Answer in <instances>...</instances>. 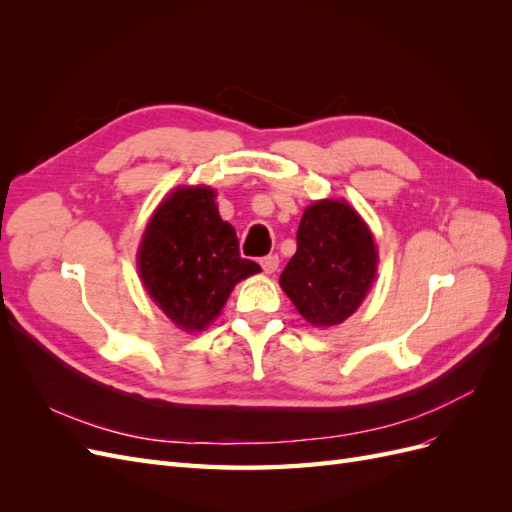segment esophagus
<instances>
[{
    "instance_id": "obj_1",
    "label": "esophagus",
    "mask_w": 512,
    "mask_h": 512,
    "mask_svg": "<svg viewBox=\"0 0 512 512\" xmlns=\"http://www.w3.org/2000/svg\"><path fill=\"white\" fill-rule=\"evenodd\" d=\"M260 267H262V271H265L267 275H271V273L277 271V267H280V258H277L275 254H269L265 258H260Z\"/></svg>"
}]
</instances>
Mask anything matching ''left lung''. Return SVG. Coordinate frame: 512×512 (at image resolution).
Returning a JSON list of instances; mask_svg holds the SVG:
<instances>
[{"label":"left lung","mask_w":512,"mask_h":512,"mask_svg":"<svg viewBox=\"0 0 512 512\" xmlns=\"http://www.w3.org/2000/svg\"><path fill=\"white\" fill-rule=\"evenodd\" d=\"M374 235L346 200H318L301 218L297 254L280 286L297 312L314 327H335L350 318L376 280Z\"/></svg>","instance_id":"obj_1"}]
</instances>
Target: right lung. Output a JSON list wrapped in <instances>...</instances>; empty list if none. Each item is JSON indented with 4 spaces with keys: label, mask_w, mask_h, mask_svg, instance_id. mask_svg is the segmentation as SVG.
<instances>
[{
    "label": "right lung",
    "mask_w": 512,
    "mask_h": 512,
    "mask_svg": "<svg viewBox=\"0 0 512 512\" xmlns=\"http://www.w3.org/2000/svg\"><path fill=\"white\" fill-rule=\"evenodd\" d=\"M215 190L181 185L143 232L138 275L149 297L181 331H203L218 318L235 284L260 271L241 258L237 232L220 218Z\"/></svg>",
    "instance_id": "obj_1"
}]
</instances>
